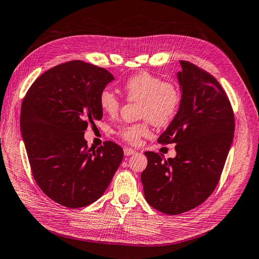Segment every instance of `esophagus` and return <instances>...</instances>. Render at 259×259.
Wrapping results in <instances>:
<instances>
[{"label": "esophagus", "mask_w": 259, "mask_h": 259, "mask_svg": "<svg viewBox=\"0 0 259 259\" xmlns=\"http://www.w3.org/2000/svg\"><path fill=\"white\" fill-rule=\"evenodd\" d=\"M136 151L134 150V149H132V148H124V154L126 155V156H128V155H132V154H134Z\"/></svg>", "instance_id": "obj_1"}]
</instances>
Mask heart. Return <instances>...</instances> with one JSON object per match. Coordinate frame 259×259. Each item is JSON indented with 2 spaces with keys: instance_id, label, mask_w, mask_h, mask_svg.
I'll return each mask as SVG.
<instances>
[{
  "instance_id": "1",
  "label": "heart",
  "mask_w": 259,
  "mask_h": 259,
  "mask_svg": "<svg viewBox=\"0 0 259 259\" xmlns=\"http://www.w3.org/2000/svg\"><path fill=\"white\" fill-rule=\"evenodd\" d=\"M126 98L132 101L140 100L139 116L143 121L122 124L115 134L125 143L138 145L143 137L151 134L150 125H167L174 119L180 106V91L170 81H163L160 76L148 71L131 75L123 84ZM99 106L106 114L113 116L120 111L121 100L110 90H103L98 97Z\"/></svg>"
}]
</instances>
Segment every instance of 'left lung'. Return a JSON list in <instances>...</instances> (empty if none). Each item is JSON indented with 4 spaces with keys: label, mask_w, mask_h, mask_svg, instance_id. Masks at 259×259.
Returning <instances> with one entry per match:
<instances>
[{
    "label": "left lung",
    "mask_w": 259,
    "mask_h": 259,
    "mask_svg": "<svg viewBox=\"0 0 259 259\" xmlns=\"http://www.w3.org/2000/svg\"><path fill=\"white\" fill-rule=\"evenodd\" d=\"M180 65L179 110L158 139L176 144L177 155L163 161L161 154L147 151L142 173L146 201L167 215L197 207L213 193L234 132L233 110L222 85L192 62L180 60Z\"/></svg>",
    "instance_id": "8db88e82"
}]
</instances>
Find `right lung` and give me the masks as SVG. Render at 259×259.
<instances>
[{
  "mask_svg": "<svg viewBox=\"0 0 259 259\" xmlns=\"http://www.w3.org/2000/svg\"><path fill=\"white\" fill-rule=\"evenodd\" d=\"M113 75L71 60L55 66L30 86L21 104L20 125L33 178L60 205L79 208L104 194L123 160L113 142L89 148L84 132L103 110L98 97Z\"/></svg>",
  "mask_w": 259,
  "mask_h": 259,
  "instance_id": "1",
  "label": "right lung"
}]
</instances>
